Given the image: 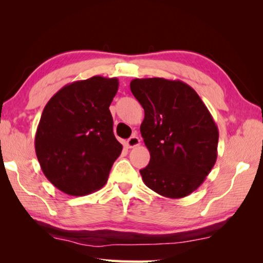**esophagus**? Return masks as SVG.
I'll use <instances>...</instances> for the list:
<instances>
[{"label": "esophagus", "instance_id": "obj_1", "mask_svg": "<svg viewBox=\"0 0 263 263\" xmlns=\"http://www.w3.org/2000/svg\"><path fill=\"white\" fill-rule=\"evenodd\" d=\"M126 145H127V147H130V148L136 147V146H139L140 145V139H139V138H138V136H132V137H130L127 139Z\"/></svg>", "mask_w": 263, "mask_h": 263}]
</instances>
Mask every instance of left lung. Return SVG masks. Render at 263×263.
Returning a JSON list of instances; mask_svg holds the SVG:
<instances>
[{
  "label": "left lung",
  "mask_w": 263,
  "mask_h": 263,
  "mask_svg": "<svg viewBox=\"0 0 263 263\" xmlns=\"http://www.w3.org/2000/svg\"><path fill=\"white\" fill-rule=\"evenodd\" d=\"M130 88L145 111L140 132L151 159L142 181L164 197H185L216 163L219 133L210 111L180 80L133 79Z\"/></svg>",
  "instance_id": "8db88e82"
}]
</instances>
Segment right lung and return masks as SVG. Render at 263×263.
Here are the masks:
<instances>
[{
	"label": "right lung",
	"instance_id": "obj_1",
	"mask_svg": "<svg viewBox=\"0 0 263 263\" xmlns=\"http://www.w3.org/2000/svg\"><path fill=\"white\" fill-rule=\"evenodd\" d=\"M118 79L92 77L62 87L44 108L34 148L51 183L70 196H84L108 181L123 146L114 135L109 110Z\"/></svg>",
	"mask_w": 263,
	"mask_h": 263
}]
</instances>
